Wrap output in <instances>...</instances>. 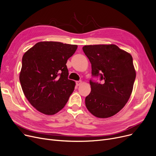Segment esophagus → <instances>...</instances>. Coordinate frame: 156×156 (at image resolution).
<instances>
[{"label": "esophagus", "instance_id": "34e87169", "mask_svg": "<svg viewBox=\"0 0 156 156\" xmlns=\"http://www.w3.org/2000/svg\"><path fill=\"white\" fill-rule=\"evenodd\" d=\"M81 81H76V85L77 86H79V85H80L81 84Z\"/></svg>", "mask_w": 156, "mask_h": 156}]
</instances>
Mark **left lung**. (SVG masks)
Returning <instances> with one entry per match:
<instances>
[{"instance_id": "obj_1", "label": "left lung", "mask_w": 156, "mask_h": 156, "mask_svg": "<svg viewBox=\"0 0 156 156\" xmlns=\"http://www.w3.org/2000/svg\"><path fill=\"white\" fill-rule=\"evenodd\" d=\"M83 51L92 64V76H100L104 81L90 80L91 92L85 98L86 107L99 118L115 115L133 90L136 72L132 56L114 44L85 45Z\"/></svg>"}]
</instances>
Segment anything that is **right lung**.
I'll return each mask as SVG.
<instances>
[{"label": "right lung", "mask_w": 156, "mask_h": 156, "mask_svg": "<svg viewBox=\"0 0 156 156\" xmlns=\"http://www.w3.org/2000/svg\"><path fill=\"white\" fill-rule=\"evenodd\" d=\"M77 47L58 42H40L24 54L20 75L21 88L39 112L53 115L67 103L75 82L68 79L66 64Z\"/></svg>", "instance_id": "right-lung-1"}]
</instances>
